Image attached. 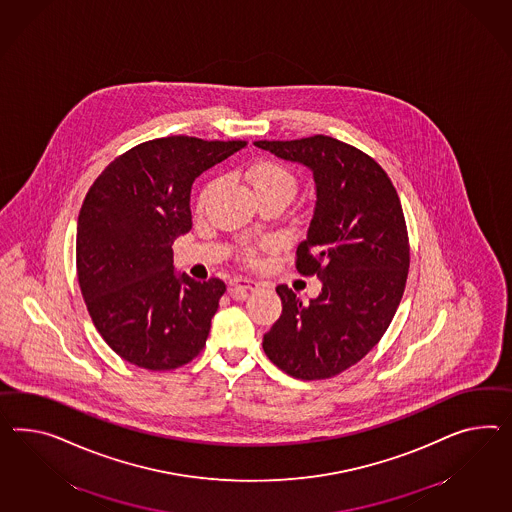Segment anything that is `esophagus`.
Instances as JSON below:
<instances>
[{
  "label": "esophagus",
  "mask_w": 512,
  "mask_h": 512,
  "mask_svg": "<svg viewBox=\"0 0 512 512\" xmlns=\"http://www.w3.org/2000/svg\"><path fill=\"white\" fill-rule=\"evenodd\" d=\"M259 289V283H255L253 279H244V277H236L231 281L229 285V294L235 298V300H244L248 298L249 292Z\"/></svg>",
  "instance_id": "obj_1"
}]
</instances>
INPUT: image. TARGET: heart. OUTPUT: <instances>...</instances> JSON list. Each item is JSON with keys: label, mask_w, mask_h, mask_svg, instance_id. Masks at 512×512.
Segmentation results:
<instances>
[{"label": "heart", "mask_w": 512, "mask_h": 512, "mask_svg": "<svg viewBox=\"0 0 512 512\" xmlns=\"http://www.w3.org/2000/svg\"><path fill=\"white\" fill-rule=\"evenodd\" d=\"M249 184L251 188L255 190V194H264V192H285L292 197L294 194V188H296V179L291 173L289 167L279 164V162H272V160H263V162H257L253 166L249 167L248 173ZM216 188V182H208L205 186V190L199 195V205L203 207L208 201V197L212 195ZM255 257V251L249 249V259Z\"/></svg>", "instance_id": "obj_1"}]
</instances>
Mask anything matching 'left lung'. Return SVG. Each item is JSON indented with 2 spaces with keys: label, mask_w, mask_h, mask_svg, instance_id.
Listing matches in <instances>:
<instances>
[{
  "label": "left lung",
  "mask_w": 512,
  "mask_h": 512,
  "mask_svg": "<svg viewBox=\"0 0 512 512\" xmlns=\"http://www.w3.org/2000/svg\"><path fill=\"white\" fill-rule=\"evenodd\" d=\"M255 147L313 173L317 201L296 268L322 283L309 304L277 287L283 311L264 333V352L294 378H330L380 341L401 304L410 266L401 199L371 156L339 139H264Z\"/></svg>",
  "instance_id": "left-lung-1"
}]
</instances>
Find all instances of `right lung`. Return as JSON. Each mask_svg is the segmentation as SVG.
Wrapping results in <instances>:
<instances>
[{
  "mask_svg": "<svg viewBox=\"0 0 512 512\" xmlns=\"http://www.w3.org/2000/svg\"><path fill=\"white\" fill-rule=\"evenodd\" d=\"M246 141L152 139L115 158L85 195L76 268L87 311L123 360L171 371L203 350L225 283L173 266V242L192 229L194 180Z\"/></svg>",
  "mask_w": 512,
  "mask_h": 512,
  "instance_id": "right-lung-1",
  "label": "right lung"
}]
</instances>
